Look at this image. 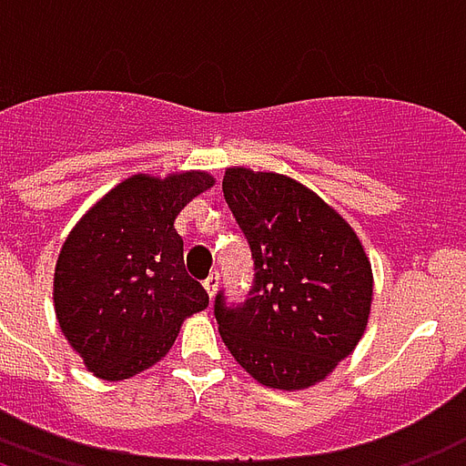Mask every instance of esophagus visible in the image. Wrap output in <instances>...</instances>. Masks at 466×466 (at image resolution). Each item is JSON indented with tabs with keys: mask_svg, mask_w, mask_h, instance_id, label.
<instances>
[{
	"mask_svg": "<svg viewBox=\"0 0 466 466\" xmlns=\"http://www.w3.org/2000/svg\"><path fill=\"white\" fill-rule=\"evenodd\" d=\"M202 286H205V291L209 294V299H212L217 291V286H219V274H217V271H212V274H209V277L202 281Z\"/></svg>",
	"mask_w": 466,
	"mask_h": 466,
	"instance_id": "34e87169",
	"label": "esophagus"
}]
</instances>
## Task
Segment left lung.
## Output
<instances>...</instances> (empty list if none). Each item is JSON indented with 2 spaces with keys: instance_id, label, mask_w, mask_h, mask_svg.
<instances>
[{
  "instance_id": "8db88e82",
  "label": "left lung",
  "mask_w": 466,
  "mask_h": 466,
  "mask_svg": "<svg viewBox=\"0 0 466 466\" xmlns=\"http://www.w3.org/2000/svg\"><path fill=\"white\" fill-rule=\"evenodd\" d=\"M222 192L249 244L254 281L242 303L215 296L219 336L261 385L309 388L363 336L370 261L346 219L301 182L229 167Z\"/></svg>"
}]
</instances>
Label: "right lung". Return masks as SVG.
<instances>
[{
  "label": "right lung",
  "instance_id": "1",
  "mask_svg": "<svg viewBox=\"0 0 466 466\" xmlns=\"http://www.w3.org/2000/svg\"><path fill=\"white\" fill-rule=\"evenodd\" d=\"M215 185L207 172L133 175L68 234L54 274L58 326L103 380L143 373L209 296L185 271L175 217Z\"/></svg>",
  "mask_w": 466,
  "mask_h": 466
}]
</instances>
